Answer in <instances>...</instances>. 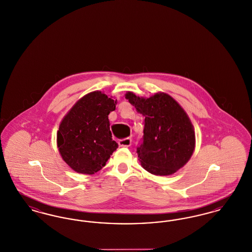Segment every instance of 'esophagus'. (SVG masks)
Wrapping results in <instances>:
<instances>
[{
    "instance_id": "esophagus-1",
    "label": "esophagus",
    "mask_w": 252,
    "mask_h": 252,
    "mask_svg": "<svg viewBox=\"0 0 252 252\" xmlns=\"http://www.w3.org/2000/svg\"><path fill=\"white\" fill-rule=\"evenodd\" d=\"M131 143L132 141L130 138H125V139H122L118 142L119 145L123 146V147H129L131 145Z\"/></svg>"
}]
</instances>
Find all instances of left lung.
Returning a JSON list of instances; mask_svg holds the SVG:
<instances>
[{
  "label": "left lung",
  "instance_id": "1",
  "mask_svg": "<svg viewBox=\"0 0 252 252\" xmlns=\"http://www.w3.org/2000/svg\"><path fill=\"white\" fill-rule=\"evenodd\" d=\"M126 98L144 116V136L137 146L142 166L156 176L174 174L194 149V131L186 112L166 94L144 99L127 93Z\"/></svg>",
  "mask_w": 252,
  "mask_h": 252
}]
</instances>
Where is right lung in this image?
<instances>
[{"mask_svg":"<svg viewBox=\"0 0 252 252\" xmlns=\"http://www.w3.org/2000/svg\"><path fill=\"white\" fill-rule=\"evenodd\" d=\"M115 105L113 99L94 92L77 101L63 118L58 131V147L62 158L75 172L94 174L118 148L108 121Z\"/></svg>","mask_w":252,"mask_h":252,"instance_id":"add662e5","label":"right lung"}]
</instances>
